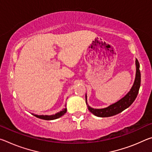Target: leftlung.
Here are the masks:
<instances>
[{
	"instance_id": "obj_1",
	"label": "left lung",
	"mask_w": 152,
	"mask_h": 152,
	"mask_svg": "<svg viewBox=\"0 0 152 152\" xmlns=\"http://www.w3.org/2000/svg\"><path fill=\"white\" fill-rule=\"evenodd\" d=\"M136 64V76L134 84L132 86V89L130 91L125 95V96L117 101L115 103L110 105L109 107L104 109H92V108L88 106V109L89 111H91L92 114L94 115L95 116L99 117H111L113 115H115L122 112L123 110L127 109L132 104L133 101H135L136 97L137 96V94L140 90V84H141V73L140 70V63L138 60L136 59L135 60Z\"/></svg>"
}]
</instances>
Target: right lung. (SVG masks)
I'll return each mask as SVG.
<instances>
[{
  "instance_id": "add662e5",
  "label": "right lung",
  "mask_w": 152,
  "mask_h": 152,
  "mask_svg": "<svg viewBox=\"0 0 152 152\" xmlns=\"http://www.w3.org/2000/svg\"><path fill=\"white\" fill-rule=\"evenodd\" d=\"M66 111H67V109H64L63 110H61V111L56 113V114L53 115H34L35 117L39 118V119H42L53 120V119H58V118L60 117L61 116H63V115L66 113Z\"/></svg>"
}]
</instances>
